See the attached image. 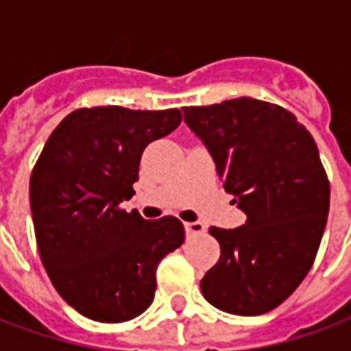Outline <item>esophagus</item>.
Wrapping results in <instances>:
<instances>
[{"instance_id":"1","label":"esophagus","mask_w":351,"mask_h":351,"mask_svg":"<svg viewBox=\"0 0 351 351\" xmlns=\"http://www.w3.org/2000/svg\"><path fill=\"white\" fill-rule=\"evenodd\" d=\"M184 228H186L188 235H201L205 231V223H201V221H188V223H184Z\"/></svg>"}]
</instances>
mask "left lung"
Returning <instances> with one entry per match:
<instances>
[{"label":"left lung","instance_id":"left-lung-1","mask_svg":"<svg viewBox=\"0 0 351 351\" xmlns=\"http://www.w3.org/2000/svg\"><path fill=\"white\" fill-rule=\"evenodd\" d=\"M182 110L246 214L241 228L208 229L220 259L201 291L229 314H265L299 287L322 243L331 188L316 141L289 110L254 97Z\"/></svg>","mask_w":351,"mask_h":351}]
</instances>
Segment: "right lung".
<instances>
[{
  "instance_id": "right-lung-1",
  "label": "right lung",
  "mask_w": 351,
  "mask_h": 351,
  "mask_svg": "<svg viewBox=\"0 0 351 351\" xmlns=\"http://www.w3.org/2000/svg\"><path fill=\"white\" fill-rule=\"evenodd\" d=\"M180 122L178 108H77L45 143L29 178L37 248L52 286L82 316L120 324L143 314L158 265L184 243L175 216L145 220L120 208L146 146Z\"/></svg>"
}]
</instances>
